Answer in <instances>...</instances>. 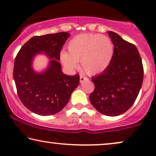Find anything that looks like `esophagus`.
Wrapping results in <instances>:
<instances>
[{"label": "esophagus", "instance_id": "1", "mask_svg": "<svg viewBox=\"0 0 156 156\" xmlns=\"http://www.w3.org/2000/svg\"><path fill=\"white\" fill-rule=\"evenodd\" d=\"M89 79L87 78V77H86V76H83V75H80V82L82 83V82H84V81H86V80H88Z\"/></svg>", "mask_w": 156, "mask_h": 156}]
</instances>
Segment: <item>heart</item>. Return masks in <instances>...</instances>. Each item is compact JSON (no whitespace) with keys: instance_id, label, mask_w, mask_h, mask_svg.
<instances>
[{"instance_id":"1","label":"heart","mask_w":156,"mask_h":156,"mask_svg":"<svg viewBox=\"0 0 156 156\" xmlns=\"http://www.w3.org/2000/svg\"><path fill=\"white\" fill-rule=\"evenodd\" d=\"M68 52L62 50L60 60L65 67L73 70L80 61L89 74H97L107 69L112 62L114 47L109 37L100 34H81L68 43Z\"/></svg>"}]
</instances>
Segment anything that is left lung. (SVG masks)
<instances>
[{
  "label": "left lung",
  "mask_w": 156,
  "mask_h": 156,
  "mask_svg": "<svg viewBox=\"0 0 156 156\" xmlns=\"http://www.w3.org/2000/svg\"><path fill=\"white\" fill-rule=\"evenodd\" d=\"M108 35L114 46L107 69L91 79L94 90L89 95L94 107L108 116L123 114L135 102L144 80V67L138 49L112 31Z\"/></svg>",
  "instance_id": "obj_1"
}]
</instances>
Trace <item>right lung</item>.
Here are the masks:
<instances>
[{
	"label": "right lung",
	"mask_w": 156,
	"mask_h": 156,
	"mask_svg": "<svg viewBox=\"0 0 156 156\" xmlns=\"http://www.w3.org/2000/svg\"><path fill=\"white\" fill-rule=\"evenodd\" d=\"M70 34L65 32L35 36L25 43L15 59L13 78L18 97L25 107L40 116L55 114L67 105L72 93L80 84V76L62 71L60 51ZM49 59L42 72L34 69L37 54Z\"/></svg>",
	"instance_id": "right-lung-1"
}]
</instances>
